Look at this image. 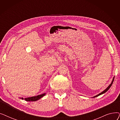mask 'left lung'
Masks as SVG:
<instances>
[{
  "instance_id": "8db88e82",
  "label": "left lung",
  "mask_w": 120,
  "mask_h": 120,
  "mask_svg": "<svg viewBox=\"0 0 120 120\" xmlns=\"http://www.w3.org/2000/svg\"><path fill=\"white\" fill-rule=\"evenodd\" d=\"M114 77L113 78V80H112V83H111V84L106 88V89L104 90V91H103L102 92H101V93H100V94H99L98 95H96V96H94V97H97V96H99V95H101V94H104V93H105V92H106L107 91H108L109 89H110V87H111V86H112V84H113V81H114Z\"/></svg>"
}]
</instances>
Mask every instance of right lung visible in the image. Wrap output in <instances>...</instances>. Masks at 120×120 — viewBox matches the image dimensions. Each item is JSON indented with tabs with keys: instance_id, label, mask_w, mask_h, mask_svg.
I'll list each match as a JSON object with an SVG mask.
<instances>
[{
	"instance_id": "1",
	"label": "right lung",
	"mask_w": 120,
	"mask_h": 120,
	"mask_svg": "<svg viewBox=\"0 0 120 120\" xmlns=\"http://www.w3.org/2000/svg\"><path fill=\"white\" fill-rule=\"evenodd\" d=\"M45 95V93H44L41 94V95H37L36 96H34V97H29V98H25L24 99L25 100V101H36L37 100H38L39 99H40L41 98H42V97H43L44 95ZM22 99H23V98H21Z\"/></svg>"
}]
</instances>
